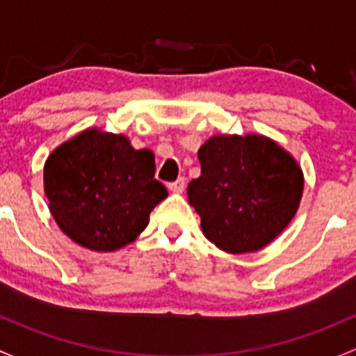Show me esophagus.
I'll return each instance as SVG.
<instances>
[{
    "mask_svg": "<svg viewBox=\"0 0 356 356\" xmlns=\"http://www.w3.org/2000/svg\"><path fill=\"white\" fill-rule=\"evenodd\" d=\"M168 188H170L173 193H181L183 188H185V178H178L177 181L170 183V185H168Z\"/></svg>",
    "mask_w": 356,
    "mask_h": 356,
    "instance_id": "esophagus-1",
    "label": "esophagus"
}]
</instances>
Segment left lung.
Returning <instances> with one entry per match:
<instances>
[{
	"instance_id": "obj_1",
	"label": "left lung",
	"mask_w": 356,
	"mask_h": 356,
	"mask_svg": "<svg viewBox=\"0 0 356 356\" xmlns=\"http://www.w3.org/2000/svg\"><path fill=\"white\" fill-rule=\"evenodd\" d=\"M202 173L186 186L209 241L257 252L289 225L303 193L302 168L264 135H214L199 149Z\"/></svg>"
}]
</instances>
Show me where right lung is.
I'll return each instance as SVG.
<instances>
[{"instance_id":"obj_1","label":"right lung","mask_w":356,"mask_h":356,"mask_svg":"<svg viewBox=\"0 0 356 356\" xmlns=\"http://www.w3.org/2000/svg\"><path fill=\"white\" fill-rule=\"evenodd\" d=\"M154 173L152 151L89 128L47 157L44 192L67 236L89 250L113 252L144 232L152 209L168 197Z\"/></svg>"}]
</instances>
